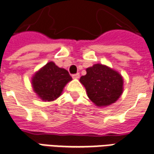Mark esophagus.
Listing matches in <instances>:
<instances>
[{"label":"esophagus","mask_w":154,"mask_h":154,"mask_svg":"<svg viewBox=\"0 0 154 154\" xmlns=\"http://www.w3.org/2000/svg\"><path fill=\"white\" fill-rule=\"evenodd\" d=\"M72 77L73 79H78L80 77V74L79 73H76V74H72Z\"/></svg>","instance_id":"1"}]
</instances>
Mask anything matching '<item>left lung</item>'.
<instances>
[{"label":"left lung","mask_w":154,"mask_h":154,"mask_svg":"<svg viewBox=\"0 0 154 154\" xmlns=\"http://www.w3.org/2000/svg\"><path fill=\"white\" fill-rule=\"evenodd\" d=\"M88 97L98 106L114 103L123 93V78L119 72L109 67L97 64L86 69V74L80 78Z\"/></svg>","instance_id":"1"}]
</instances>
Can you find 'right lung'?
I'll list each match as a JSON object with an SVG mask.
<instances>
[{
    "label": "right lung",
    "mask_w": 154,
    "mask_h": 154,
    "mask_svg": "<svg viewBox=\"0 0 154 154\" xmlns=\"http://www.w3.org/2000/svg\"><path fill=\"white\" fill-rule=\"evenodd\" d=\"M71 80L67 70L49 62L35 73L32 85L39 98L44 101H52L61 94L64 85Z\"/></svg>",
    "instance_id": "1"
}]
</instances>
